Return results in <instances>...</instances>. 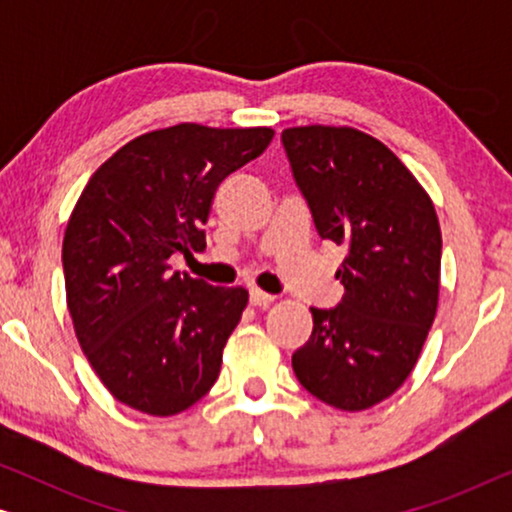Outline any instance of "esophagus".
I'll list each match as a JSON object with an SVG mask.
<instances>
[{"instance_id": "obj_1", "label": "esophagus", "mask_w": 512, "mask_h": 512, "mask_svg": "<svg viewBox=\"0 0 512 512\" xmlns=\"http://www.w3.org/2000/svg\"><path fill=\"white\" fill-rule=\"evenodd\" d=\"M249 303L254 307H268L275 303V296H270V293H265L261 289H251L249 291Z\"/></svg>"}]
</instances>
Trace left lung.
I'll list each match as a JSON object with an SVG mask.
<instances>
[{
    "instance_id": "8db88e82",
    "label": "left lung",
    "mask_w": 512,
    "mask_h": 512,
    "mask_svg": "<svg viewBox=\"0 0 512 512\" xmlns=\"http://www.w3.org/2000/svg\"><path fill=\"white\" fill-rule=\"evenodd\" d=\"M293 179L321 240L347 251L340 305L312 310L293 373L319 401L359 412L389 398L415 368L436 319L443 237L436 207L380 139L347 125L282 132Z\"/></svg>"
}]
</instances>
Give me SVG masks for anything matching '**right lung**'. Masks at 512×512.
Wrapping results in <instances>:
<instances>
[{"label":"right lung","instance_id":"right-lung-1","mask_svg":"<svg viewBox=\"0 0 512 512\" xmlns=\"http://www.w3.org/2000/svg\"><path fill=\"white\" fill-rule=\"evenodd\" d=\"M272 128L179 123L121 146L83 188L62 240L67 307L116 401L179 415L214 387L249 293L172 272L207 247L216 188L261 156Z\"/></svg>","mask_w":512,"mask_h":512}]
</instances>
